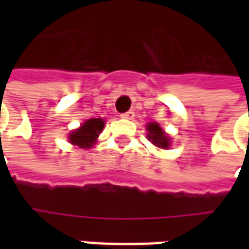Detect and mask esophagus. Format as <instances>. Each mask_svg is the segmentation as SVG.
<instances>
[{
  "instance_id": "esophagus-1",
  "label": "esophagus",
  "mask_w": 249,
  "mask_h": 249,
  "mask_svg": "<svg viewBox=\"0 0 249 249\" xmlns=\"http://www.w3.org/2000/svg\"><path fill=\"white\" fill-rule=\"evenodd\" d=\"M120 117L124 120H133V117H135V113H133L132 110H129V112H126V113L121 114Z\"/></svg>"
}]
</instances>
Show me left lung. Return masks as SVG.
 I'll use <instances>...</instances> for the list:
<instances>
[{
	"label": "left lung",
	"instance_id": "8db88e82",
	"mask_svg": "<svg viewBox=\"0 0 249 249\" xmlns=\"http://www.w3.org/2000/svg\"><path fill=\"white\" fill-rule=\"evenodd\" d=\"M146 130H148L146 137L149 139L153 145L161 148V149H168L171 146V137L164 132V129L157 123H149L146 125Z\"/></svg>",
	"mask_w": 249,
	"mask_h": 249
}]
</instances>
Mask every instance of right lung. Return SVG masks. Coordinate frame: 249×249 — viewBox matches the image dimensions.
<instances>
[{
	"instance_id": "1",
	"label": "right lung",
	"mask_w": 249,
	"mask_h": 249,
	"mask_svg": "<svg viewBox=\"0 0 249 249\" xmlns=\"http://www.w3.org/2000/svg\"><path fill=\"white\" fill-rule=\"evenodd\" d=\"M104 125H105V121L103 119L87 120L80 128L69 133V142L73 145L80 146L82 149L90 148L94 145Z\"/></svg>"
}]
</instances>
